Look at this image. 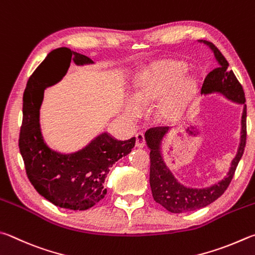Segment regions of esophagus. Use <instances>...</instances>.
I'll use <instances>...</instances> for the list:
<instances>
[{"instance_id":"obj_1","label":"esophagus","mask_w":255,"mask_h":255,"mask_svg":"<svg viewBox=\"0 0 255 255\" xmlns=\"http://www.w3.org/2000/svg\"><path fill=\"white\" fill-rule=\"evenodd\" d=\"M146 145L145 136H143L142 132H138L136 135V147L138 148H143Z\"/></svg>"}]
</instances>
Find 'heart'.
<instances>
[{"label": "heart", "mask_w": 255, "mask_h": 255, "mask_svg": "<svg viewBox=\"0 0 255 255\" xmlns=\"http://www.w3.org/2000/svg\"><path fill=\"white\" fill-rule=\"evenodd\" d=\"M187 63L166 60L154 63L142 73L136 95H129L125 103V115L133 120L141 117L143 106H156L155 115L161 122L174 123L182 117L188 104L197 94V82L186 79Z\"/></svg>", "instance_id": "heart-1"}]
</instances>
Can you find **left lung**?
Returning a JSON list of instances; mask_svg holds the SVG:
<instances>
[{
  "mask_svg": "<svg viewBox=\"0 0 255 255\" xmlns=\"http://www.w3.org/2000/svg\"><path fill=\"white\" fill-rule=\"evenodd\" d=\"M206 44L214 53L219 66L206 76L202 86V94H221L233 103L243 105V114L241 119V138L238 152L231 163L228 175L219 183L206 188H189L180 184L165 164L161 142L167 135L168 127H154L148 129L145 139L150 149V174L149 183L154 200L170 213H186L200 210L216 201L232 180L239 161L242 158L245 143H247V105L245 95L241 83L232 70H229V62L224 55L212 42L200 40Z\"/></svg>",
  "mask_w": 255,
  "mask_h": 255,
  "instance_id": "8db88e82",
  "label": "left lung"
}]
</instances>
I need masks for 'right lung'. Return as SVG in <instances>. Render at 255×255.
Returning a JSON list of instances; mask_svg holds the SVG:
<instances>
[{"label":"right lung","mask_w":255,"mask_h":255,"mask_svg":"<svg viewBox=\"0 0 255 255\" xmlns=\"http://www.w3.org/2000/svg\"><path fill=\"white\" fill-rule=\"evenodd\" d=\"M62 60L67 62L62 77L71 61L77 66L94 63L90 58L68 48H59L49 53L26 83L18 148L27 178L41 196L55 206L85 211L107 194L104 184L109 168L131 151L136 138L123 141L103 132L82 149L71 154L51 149L41 132L40 108L45 87L50 86L47 77L50 69Z\"/></svg>","instance_id":"obj_1"}]
</instances>
